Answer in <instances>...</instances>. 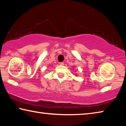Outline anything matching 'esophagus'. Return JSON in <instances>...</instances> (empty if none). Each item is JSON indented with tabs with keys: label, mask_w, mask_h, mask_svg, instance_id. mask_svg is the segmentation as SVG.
Instances as JSON below:
<instances>
[{
	"label": "esophagus",
	"mask_w": 126,
	"mask_h": 126,
	"mask_svg": "<svg viewBox=\"0 0 126 126\" xmlns=\"http://www.w3.org/2000/svg\"><path fill=\"white\" fill-rule=\"evenodd\" d=\"M59 64L61 65H64V63L63 62H60V63H59Z\"/></svg>",
	"instance_id": "esophagus-1"
}]
</instances>
